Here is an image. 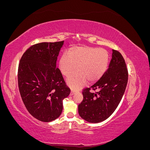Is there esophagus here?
<instances>
[{
    "instance_id": "34e87169",
    "label": "esophagus",
    "mask_w": 150,
    "mask_h": 150,
    "mask_svg": "<svg viewBox=\"0 0 150 150\" xmlns=\"http://www.w3.org/2000/svg\"><path fill=\"white\" fill-rule=\"evenodd\" d=\"M76 90H74V89H71V93H70V94L71 95H73V94H74L75 93H76Z\"/></svg>"
}]
</instances>
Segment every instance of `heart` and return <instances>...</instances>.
I'll list each match as a JSON object with an SVG mask.
<instances>
[{
    "label": "heart",
    "instance_id": "1",
    "mask_svg": "<svg viewBox=\"0 0 150 150\" xmlns=\"http://www.w3.org/2000/svg\"><path fill=\"white\" fill-rule=\"evenodd\" d=\"M110 61L108 52L104 49L89 46H74L62 54L59 67L64 76H69L78 67V71L67 79L71 87L79 89L84 86L87 81L95 83L105 73Z\"/></svg>",
    "mask_w": 150,
    "mask_h": 150
}]
</instances>
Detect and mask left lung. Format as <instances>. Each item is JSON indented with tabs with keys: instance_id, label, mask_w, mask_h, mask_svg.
<instances>
[{
	"instance_id": "1",
	"label": "left lung",
	"mask_w": 150,
	"mask_h": 150,
	"mask_svg": "<svg viewBox=\"0 0 150 150\" xmlns=\"http://www.w3.org/2000/svg\"><path fill=\"white\" fill-rule=\"evenodd\" d=\"M128 72L121 54L112 49L108 70L90 88L83 89V100L78 106L80 116L89 122H99L108 118L117 108L125 93ZM91 89L98 91L91 93Z\"/></svg>"
}]
</instances>
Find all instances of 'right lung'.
<instances>
[{
    "instance_id": "right-lung-1",
    "label": "right lung",
    "mask_w": 150,
    "mask_h": 150,
    "mask_svg": "<svg viewBox=\"0 0 150 150\" xmlns=\"http://www.w3.org/2000/svg\"><path fill=\"white\" fill-rule=\"evenodd\" d=\"M64 40L41 42L30 46L18 67V86L22 101L37 120L50 122L62 111V100L71 89L66 86L56 61Z\"/></svg>"
}]
</instances>
